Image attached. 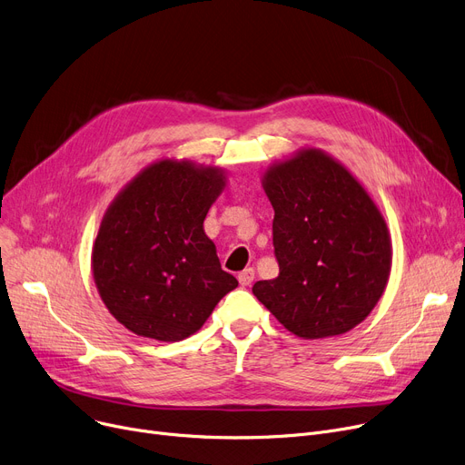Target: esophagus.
<instances>
[{
  "mask_svg": "<svg viewBox=\"0 0 465 465\" xmlns=\"http://www.w3.org/2000/svg\"><path fill=\"white\" fill-rule=\"evenodd\" d=\"M239 284L241 286H249L252 281H254V270L252 267H247V270H242L241 273H239Z\"/></svg>",
  "mask_w": 465,
  "mask_h": 465,
  "instance_id": "1",
  "label": "esophagus"
}]
</instances>
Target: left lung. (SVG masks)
<instances>
[{"label": "left lung", "instance_id": "8db88e82", "mask_svg": "<svg viewBox=\"0 0 465 465\" xmlns=\"http://www.w3.org/2000/svg\"><path fill=\"white\" fill-rule=\"evenodd\" d=\"M279 275L254 296L294 335L345 333L368 316L388 282L392 249L382 214L363 186L319 149L263 175Z\"/></svg>", "mask_w": 465, "mask_h": 465}]
</instances>
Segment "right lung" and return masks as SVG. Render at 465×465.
Returning a JSON list of instances; mask_svg holds the SVG:
<instances>
[{
	"instance_id": "obj_1",
	"label": "right lung",
	"mask_w": 465,
	"mask_h": 465,
	"mask_svg": "<svg viewBox=\"0 0 465 465\" xmlns=\"http://www.w3.org/2000/svg\"><path fill=\"white\" fill-rule=\"evenodd\" d=\"M223 188L216 167L162 160L143 169L107 209L94 242V281L109 312L130 331L183 341L237 286L203 232Z\"/></svg>"
}]
</instances>
